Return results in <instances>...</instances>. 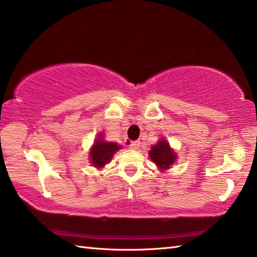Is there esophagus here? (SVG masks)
Instances as JSON below:
<instances>
[{"mask_svg": "<svg viewBox=\"0 0 257 257\" xmlns=\"http://www.w3.org/2000/svg\"><path fill=\"white\" fill-rule=\"evenodd\" d=\"M139 146H141V142H138V141L132 142L129 144V148H132V149H138Z\"/></svg>", "mask_w": 257, "mask_h": 257, "instance_id": "34e87169", "label": "esophagus"}]
</instances>
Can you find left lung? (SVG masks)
<instances>
[{"mask_svg":"<svg viewBox=\"0 0 257 257\" xmlns=\"http://www.w3.org/2000/svg\"><path fill=\"white\" fill-rule=\"evenodd\" d=\"M149 156L161 170L170 169V166L173 164L176 158V155L170 148V145L166 143V141H160L155 146H152V149L149 151Z\"/></svg>","mask_w":257,"mask_h":257,"instance_id":"left-lung-1","label":"left lung"}]
</instances>
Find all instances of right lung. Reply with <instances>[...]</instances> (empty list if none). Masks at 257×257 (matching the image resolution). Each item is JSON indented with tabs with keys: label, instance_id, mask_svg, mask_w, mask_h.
Returning a JSON list of instances; mask_svg holds the SVG:
<instances>
[{
	"label": "right lung",
	"instance_id": "obj_1",
	"mask_svg": "<svg viewBox=\"0 0 257 257\" xmlns=\"http://www.w3.org/2000/svg\"><path fill=\"white\" fill-rule=\"evenodd\" d=\"M120 146L115 143H106L102 141L101 135L95 142L94 146L91 148L90 155L92 164L95 167H102L104 166L106 163L111 161V158L113 157V154L119 151Z\"/></svg>",
	"mask_w": 257,
	"mask_h": 257
}]
</instances>
